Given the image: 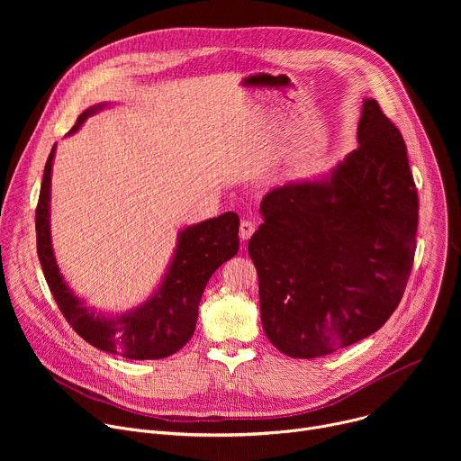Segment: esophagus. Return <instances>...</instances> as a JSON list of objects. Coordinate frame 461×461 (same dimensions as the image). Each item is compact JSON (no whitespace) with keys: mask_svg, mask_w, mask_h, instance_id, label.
I'll use <instances>...</instances> for the list:
<instances>
[{"mask_svg":"<svg viewBox=\"0 0 461 461\" xmlns=\"http://www.w3.org/2000/svg\"><path fill=\"white\" fill-rule=\"evenodd\" d=\"M257 230V224L253 222V221H248V219H244L242 222H240V230H239V235H240V239L242 240H248L251 235H253V231Z\"/></svg>","mask_w":461,"mask_h":461,"instance_id":"1","label":"esophagus"}]
</instances>
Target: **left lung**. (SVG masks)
<instances>
[{
    "instance_id": "left-lung-1",
    "label": "left lung",
    "mask_w": 461,
    "mask_h": 461,
    "mask_svg": "<svg viewBox=\"0 0 461 461\" xmlns=\"http://www.w3.org/2000/svg\"><path fill=\"white\" fill-rule=\"evenodd\" d=\"M357 142L328 180L272 189L248 242L262 328L290 357H321L379 330L412 272L418 189L400 129L372 98Z\"/></svg>"
}]
</instances>
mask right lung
Returning a JSON list of instances; mask_svg holds the SVG:
<instances>
[{"instance_id":"add662e5","label":"right lung","mask_w":461,"mask_h":461,"mask_svg":"<svg viewBox=\"0 0 461 461\" xmlns=\"http://www.w3.org/2000/svg\"><path fill=\"white\" fill-rule=\"evenodd\" d=\"M98 109L102 105L84 111L69 133H75ZM52 157L54 148L45 164L36 206V248L45 281L65 321L82 339L109 354L127 359L173 356L194 332L199 303L210 277L239 251V215L228 212L185 228L178 235V246L162 285L144 306L116 317L96 315L65 285L52 253L49 231Z\"/></svg>"}]
</instances>
